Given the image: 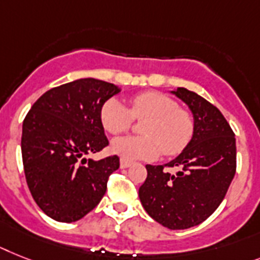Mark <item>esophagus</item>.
Listing matches in <instances>:
<instances>
[{
	"instance_id": "34e87169",
	"label": "esophagus",
	"mask_w": 260,
	"mask_h": 260,
	"mask_svg": "<svg viewBox=\"0 0 260 260\" xmlns=\"http://www.w3.org/2000/svg\"><path fill=\"white\" fill-rule=\"evenodd\" d=\"M132 165H133L132 160L125 159V158H121V169H127V167H130Z\"/></svg>"
}]
</instances>
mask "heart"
I'll return each instance as SVG.
<instances>
[{
	"label": "heart",
	"instance_id": "1",
	"mask_svg": "<svg viewBox=\"0 0 260 260\" xmlns=\"http://www.w3.org/2000/svg\"><path fill=\"white\" fill-rule=\"evenodd\" d=\"M135 119L143 122V135L123 137L113 141L111 149L125 159H155L160 151L177 155L188 145L194 134L195 121L191 111L179 107L165 93L149 90L130 98V109L121 101L111 98L102 106L101 121L105 130L113 135L132 127Z\"/></svg>",
	"mask_w": 260,
	"mask_h": 260
}]
</instances>
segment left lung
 Listing matches in <instances>:
<instances>
[{"label":"left lung","mask_w":260,"mask_h":260,"mask_svg":"<svg viewBox=\"0 0 260 260\" xmlns=\"http://www.w3.org/2000/svg\"><path fill=\"white\" fill-rule=\"evenodd\" d=\"M194 115L191 141L167 167L146 165L147 178L139 187L143 209L154 220L170 230L198 226L222 203L237 170L235 134L223 114L194 91L178 87L171 91Z\"/></svg>","instance_id":"left-lung-1"}]
</instances>
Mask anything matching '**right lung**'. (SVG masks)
Returning a JSON list of instances; mask_svg holds the SVG:
<instances>
[{
	"mask_svg": "<svg viewBox=\"0 0 260 260\" xmlns=\"http://www.w3.org/2000/svg\"><path fill=\"white\" fill-rule=\"evenodd\" d=\"M121 89L95 78L53 87L23 119L21 151L27 186L42 211L57 222H76L106 192L117 155L87 159L109 145L101 110Z\"/></svg>",
	"mask_w": 260,
	"mask_h": 260,
	"instance_id": "1",
	"label": "right lung"
}]
</instances>
